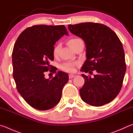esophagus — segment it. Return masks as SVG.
Wrapping results in <instances>:
<instances>
[{
    "label": "esophagus",
    "mask_w": 133,
    "mask_h": 133,
    "mask_svg": "<svg viewBox=\"0 0 133 133\" xmlns=\"http://www.w3.org/2000/svg\"><path fill=\"white\" fill-rule=\"evenodd\" d=\"M75 76V75H74V74H69V79H72V78H74Z\"/></svg>",
    "instance_id": "34e87169"
}]
</instances>
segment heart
I'll use <instances>...</instances> for the list:
<instances>
[{"label":"heart","mask_w":133,"mask_h":133,"mask_svg":"<svg viewBox=\"0 0 133 133\" xmlns=\"http://www.w3.org/2000/svg\"><path fill=\"white\" fill-rule=\"evenodd\" d=\"M79 40H81V39L79 38H71L68 41V44L71 48L74 49L76 44H77ZM59 49H60L59 44H57V45H55L52 50V54L54 57H57L58 52H59ZM78 64H79L78 62H66L63 63L61 65L60 68L62 70L64 71L65 72H74L75 70V66H77Z\"/></svg>","instance_id":"b5f03b06"}]
</instances>
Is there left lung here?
<instances>
[{
    "instance_id": "1",
    "label": "left lung",
    "mask_w": 133,
    "mask_h": 133,
    "mask_svg": "<svg viewBox=\"0 0 133 133\" xmlns=\"http://www.w3.org/2000/svg\"><path fill=\"white\" fill-rule=\"evenodd\" d=\"M72 33L84 40L87 61L81 70L94 77L82 75L85 83L79 89L82 99L94 106L112 101L122 89L126 71L123 45L115 32L106 25L96 23L68 25Z\"/></svg>"
}]
</instances>
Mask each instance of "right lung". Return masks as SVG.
Segmentation results:
<instances>
[{
	"label": "right lung",
	"mask_w": 133,
	"mask_h": 133,
	"mask_svg": "<svg viewBox=\"0 0 133 133\" xmlns=\"http://www.w3.org/2000/svg\"><path fill=\"white\" fill-rule=\"evenodd\" d=\"M68 35L64 25H36L25 29L16 40L12 52L13 75L16 88L32 108L46 110L57 104L68 75L58 72L54 77L45 79V72L53 73L50 61L54 60L55 42Z\"/></svg>",
	"instance_id": "obj_1"
}]
</instances>
